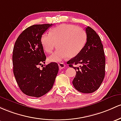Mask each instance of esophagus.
Returning <instances> with one entry per match:
<instances>
[{
  "label": "esophagus",
  "mask_w": 121,
  "mask_h": 121,
  "mask_svg": "<svg viewBox=\"0 0 121 121\" xmlns=\"http://www.w3.org/2000/svg\"><path fill=\"white\" fill-rule=\"evenodd\" d=\"M58 66H59V69H63V68L65 67V66H66V65H65V63H59V64H58Z\"/></svg>",
  "instance_id": "34e87169"
}]
</instances>
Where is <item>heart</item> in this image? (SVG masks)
<instances>
[{
    "instance_id": "obj_1",
    "label": "heart",
    "mask_w": 121,
    "mask_h": 121,
    "mask_svg": "<svg viewBox=\"0 0 121 121\" xmlns=\"http://www.w3.org/2000/svg\"><path fill=\"white\" fill-rule=\"evenodd\" d=\"M87 40L86 31L73 24H62L42 35L40 43L47 53L58 49L48 57L51 62H59L69 57L74 58L81 52Z\"/></svg>"
}]
</instances>
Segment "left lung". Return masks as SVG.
Instances as JSON below:
<instances>
[{
    "label": "left lung",
    "mask_w": 121,
    "mask_h": 121,
    "mask_svg": "<svg viewBox=\"0 0 121 121\" xmlns=\"http://www.w3.org/2000/svg\"><path fill=\"white\" fill-rule=\"evenodd\" d=\"M87 42L81 52L67 62L73 67L76 75L73 81L76 90L82 93H92L101 86L105 75V56L99 35L90 27L86 28ZM80 65L74 67L73 64Z\"/></svg>",
    "instance_id": "1"
}]
</instances>
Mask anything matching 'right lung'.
<instances>
[{
	"label": "right lung",
	"instance_id": "1",
	"mask_svg": "<svg viewBox=\"0 0 121 121\" xmlns=\"http://www.w3.org/2000/svg\"><path fill=\"white\" fill-rule=\"evenodd\" d=\"M52 24H35L27 28L18 36L13 49V72L22 91L38 98L52 89L59 70L58 65L51 62L42 70L39 65L46 56L40 43L42 35Z\"/></svg>",
	"mask_w": 121,
	"mask_h": 121
}]
</instances>
